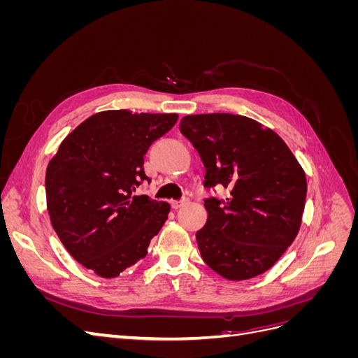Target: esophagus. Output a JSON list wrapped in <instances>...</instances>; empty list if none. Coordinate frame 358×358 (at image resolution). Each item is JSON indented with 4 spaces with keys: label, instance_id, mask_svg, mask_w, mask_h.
<instances>
[{
    "label": "esophagus",
    "instance_id": "esophagus-1",
    "mask_svg": "<svg viewBox=\"0 0 358 358\" xmlns=\"http://www.w3.org/2000/svg\"><path fill=\"white\" fill-rule=\"evenodd\" d=\"M188 201L187 200H173L171 201V208L173 209H180L182 206H185Z\"/></svg>",
    "mask_w": 358,
    "mask_h": 358
}]
</instances>
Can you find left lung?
<instances>
[{"label": "left lung", "instance_id": "1", "mask_svg": "<svg viewBox=\"0 0 358 358\" xmlns=\"http://www.w3.org/2000/svg\"><path fill=\"white\" fill-rule=\"evenodd\" d=\"M179 128L206 167L204 188L230 191L204 199L208 221L196 234L203 262L230 280L264 273L299 233L305 171L282 138L246 116L188 115Z\"/></svg>", "mask_w": 358, "mask_h": 358}]
</instances>
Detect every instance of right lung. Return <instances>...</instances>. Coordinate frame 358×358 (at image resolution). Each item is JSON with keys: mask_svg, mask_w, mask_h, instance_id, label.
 Listing matches in <instances>:
<instances>
[{"mask_svg": "<svg viewBox=\"0 0 358 358\" xmlns=\"http://www.w3.org/2000/svg\"><path fill=\"white\" fill-rule=\"evenodd\" d=\"M176 113H95L62 140L46 170L53 230L70 255L101 278H116L148 254L169 204L134 196L150 182L149 146L176 124Z\"/></svg>", "mask_w": 358, "mask_h": 358, "instance_id": "1", "label": "right lung"}]
</instances>
